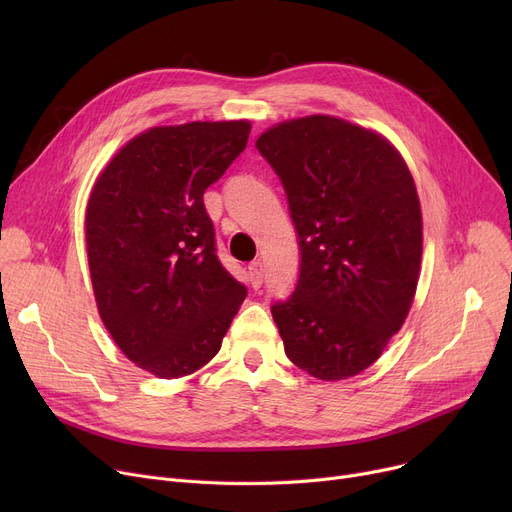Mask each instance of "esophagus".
Masks as SVG:
<instances>
[{"instance_id": "34e87169", "label": "esophagus", "mask_w": 512, "mask_h": 512, "mask_svg": "<svg viewBox=\"0 0 512 512\" xmlns=\"http://www.w3.org/2000/svg\"><path fill=\"white\" fill-rule=\"evenodd\" d=\"M263 274H265V270H263V263L261 261L249 263V278H251V284L255 288H259L263 284Z\"/></svg>"}]
</instances>
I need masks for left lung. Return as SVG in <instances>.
<instances>
[{
	"label": "left lung",
	"mask_w": 512,
	"mask_h": 512,
	"mask_svg": "<svg viewBox=\"0 0 512 512\" xmlns=\"http://www.w3.org/2000/svg\"><path fill=\"white\" fill-rule=\"evenodd\" d=\"M299 234L301 270L272 315L288 359L334 382L380 359L409 315L423 222L413 176L382 134L332 116L257 139Z\"/></svg>",
	"instance_id": "obj_1"
}]
</instances>
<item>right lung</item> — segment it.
<instances>
[{"mask_svg": "<svg viewBox=\"0 0 512 512\" xmlns=\"http://www.w3.org/2000/svg\"><path fill=\"white\" fill-rule=\"evenodd\" d=\"M249 132L247 120L149 128L91 191L85 236L101 321L157 378L209 363L247 297L215 255L203 193L245 151Z\"/></svg>", "mask_w": 512, "mask_h": 512, "instance_id": "1", "label": "right lung"}]
</instances>
